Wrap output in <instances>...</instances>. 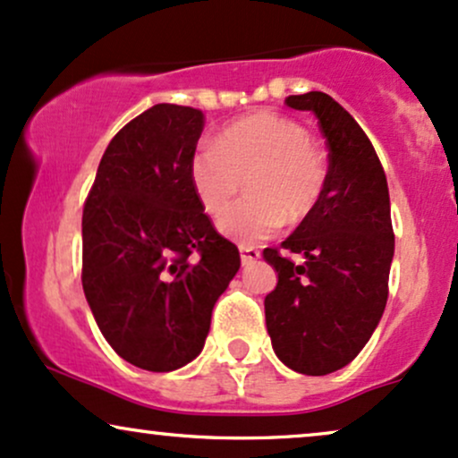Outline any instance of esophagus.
<instances>
[{
  "label": "esophagus",
  "instance_id": "34e87169",
  "mask_svg": "<svg viewBox=\"0 0 458 458\" xmlns=\"http://www.w3.org/2000/svg\"><path fill=\"white\" fill-rule=\"evenodd\" d=\"M261 257V252L255 249V246H240V259L242 266H249V263L257 261Z\"/></svg>",
  "mask_w": 458,
  "mask_h": 458
}]
</instances>
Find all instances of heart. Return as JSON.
I'll use <instances>...</instances> for the list:
<instances>
[{
	"label": "heart",
	"instance_id": "1",
	"mask_svg": "<svg viewBox=\"0 0 458 458\" xmlns=\"http://www.w3.org/2000/svg\"><path fill=\"white\" fill-rule=\"evenodd\" d=\"M192 191L209 216H220L240 191L242 201L220 218L223 235L250 244L272 235L284 220L302 223L327 184L326 156L292 117L257 111L227 123L214 143L199 145L188 163Z\"/></svg>",
	"mask_w": 458,
	"mask_h": 458
}]
</instances>
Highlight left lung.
I'll return each mask as SVG.
<instances>
[{
	"mask_svg": "<svg viewBox=\"0 0 458 458\" xmlns=\"http://www.w3.org/2000/svg\"><path fill=\"white\" fill-rule=\"evenodd\" d=\"M284 105L319 120L327 184L315 212L281 244L304 259L263 250L278 272L263 304L278 360L317 377L347 367L384 315L394 257L390 195L373 143L332 96L309 91Z\"/></svg>",
	"mask_w": 458,
	"mask_h": 458,
	"instance_id": "1",
	"label": "left lung"
}]
</instances>
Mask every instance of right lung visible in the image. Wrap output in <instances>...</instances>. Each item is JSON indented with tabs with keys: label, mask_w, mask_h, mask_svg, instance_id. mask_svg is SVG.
I'll list each match as a JSON object with an SVG mask.
<instances>
[{
	"label": "right lung",
	"mask_w": 458,
	"mask_h": 458,
	"mask_svg": "<svg viewBox=\"0 0 458 458\" xmlns=\"http://www.w3.org/2000/svg\"><path fill=\"white\" fill-rule=\"evenodd\" d=\"M203 132L192 106L154 105L102 154L83 208V292L102 336L134 367L169 373L192 362L238 246L212 227L188 163Z\"/></svg>",
	"instance_id": "obj_1"
}]
</instances>
